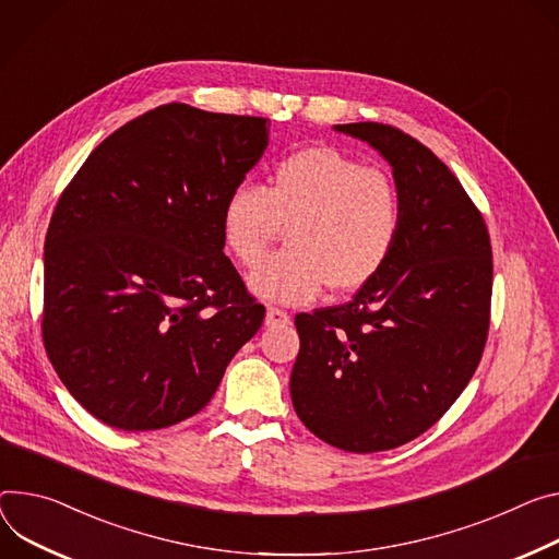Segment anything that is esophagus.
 Instances as JSON below:
<instances>
[{
	"label": "esophagus",
	"instance_id": "obj_1",
	"mask_svg": "<svg viewBox=\"0 0 559 559\" xmlns=\"http://www.w3.org/2000/svg\"><path fill=\"white\" fill-rule=\"evenodd\" d=\"M287 323H289V314L285 310L267 308V314H265V325L267 328H281V325H287Z\"/></svg>",
	"mask_w": 559,
	"mask_h": 559
}]
</instances>
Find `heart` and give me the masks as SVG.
I'll return each mask as SVG.
<instances>
[{"mask_svg": "<svg viewBox=\"0 0 559 559\" xmlns=\"http://www.w3.org/2000/svg\"><path fill=\"white\" fill-rule=\"evenodd\" d=\"M401 223V193L388 171L364 167L332 146H308L274 165L267 189L236 185L225 198L221 231L231 257L253 267L287 227V249L247 285L265 300L298 306L323 285L349 292L374 278Z\"/></svg>", "mask_w": 559, "mask_h": 559, "instance_id": "obj_1", "label": "heart"}]
</instances>
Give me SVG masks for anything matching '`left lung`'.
<instances>
[{
  "instance_id": "8db88e82",
  "label": "left lung",
  "mask_w": 559,
  "mask_h": 559,
  "mask_svg": "<svg viewBox=\"0 0 559 559\" xmlns=\"http://www.w3.org/2000/svg\"><path fill=\"white\" fill-rule=\"evenodd\" d=\"M392 167L403 202L385 265L345 306L296 314L289 377L298 419L325 443H408L475 374L488 334L492 253L481 214L428 146L379 122L334 124Z\"/></svg>"
}]
</instances>
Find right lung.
Wrapping results in <instances>:
<instances>
[{
    "label": "right lung",
    "mask_w": 559,
    "mask_h": 559,
    "mask_svg": "<svg viewBox=\"0 0 559 559\" xmlns=\"http://www.w3.org/2000/svg\"><path fill=\"white\" fill-rule=\"evenodd\" d=\"M267 122L165 105L97 144L64 189L44 242L41 334L103 424L135 432L193 417L263 325L221 216L265 154Z\"/></svg>",
    "instance_id": "add662e5"
}]
</instances>
